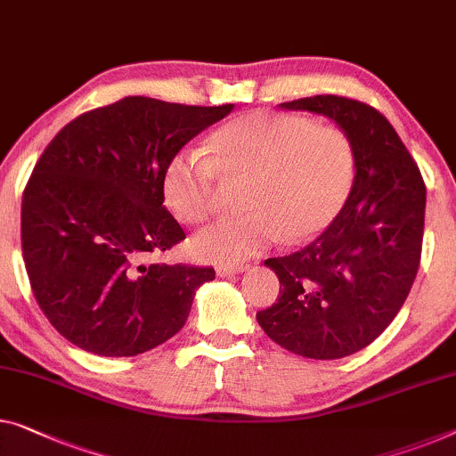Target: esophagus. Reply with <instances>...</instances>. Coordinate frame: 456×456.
<instances>
[{"instance_id": "obj_1", "label": "esophagus", "mask_w": 456, "mask_h": 456, "mask_svg": "<svg viewBox=\"0 0 456 456\" xmlns=\"http://www.w3.org/2000/svg\"><path fill=\"white\" fill-rule=\"evenodd\" d=\"M249 268V264H225V266H216V276H233L241 274Z\"/></svg>"}]
</instances>
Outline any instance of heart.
<instances>
[{
  "instance_id": "heart-1",
  "label": "heart",
  "mask_w": 456,
  "mask_h": 456,
  "mask_svg": "<svg viewBox=\"0 0 456 456\" xmlns=\"http://www.w3.org/2000/svg\"><path fill=\"white\" fill-rule=\"evenodd\" d=\"M180 149L163 167L167 208L184 223L207 219L216 175L248 178L243 215L210 223L194 237L196 254L243 262L284 237L309 240L330 225L356 184V149L339 126L298 114L249 112L223 125L207 145Z\"/></svg>"
}]
</instances>
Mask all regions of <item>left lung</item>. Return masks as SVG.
I'll return each instance as SVG.
<instances>
[{
    "instance_id": "8db88e82",
    "label": "left lung",
    "mask_w": 456,
    "mask_h": 456,
    "mask_svg": "<svg viewBox=\"0 0 456 456\" xmlns=\"http://www.w3.org/2000/svg\"><path fill=\"white\" fill-rule=\"evenodd\" d=\"M334 120L354 142L356 184L314 243L264 264L281 295L256 319L298 356L336 360L383 334L405 303L422 256L426 186L395 128L369 104L314 96L281 104Z\"/></svg>"
}]
</instances>
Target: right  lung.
Here are the masks:
<instances>
[{"instance_id": "obj_1", "label": "right lung", "mask_w": 456, "mask_h": 456, "mask_svg": "<svg viewBox=\"0 0 456 456\" xmlns=\"http://www.w3.org/2000/svg\"><path fill=\"white\" fill-rule=\"evenodd\" d=\"M231 110L128 96L71 120L40 155L22 196L24 264L43 314L77 348L137 356L184 328L215 270L153 260L186 240L161 175Z\"/></svg>"}]
</instances>
